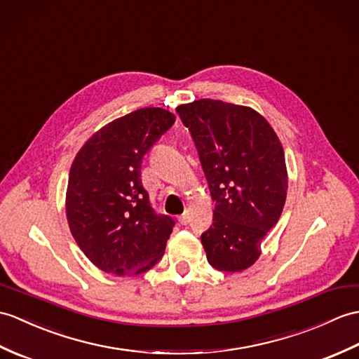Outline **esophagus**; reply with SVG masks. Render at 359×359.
<instances>
[{
  "instance_id": "1",
  "label": "esophagus",
  "mask_w": 359,
  "mask_h": 359,
  "mask_svg": "<svg viewBox=\"0 0 359 359\" xmlns=\"http://www.w3.org/2000/svg\"><path fill=\"white\" fill-rule=\"evenodd\" d=\"M189 220H191V217H189V212H188V211L183 212V214L180 215V217H179V222H180L182 224H188Z\"/></svg>"
}]
</instances>
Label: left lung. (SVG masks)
<instances>
[{"mask_svg": "<svg viewBox=\"0 0 359 359\" xmlns=\"http://www.w3.org/2000/svg\"><path fill=\"white\" fill-rule=\"evenodd\" d=\"M215 202L200 240L212 268L240 272L260 257L286 202L285 151L271 125L249 107L214 99L179 105Z\"/></svg>", "mask_w": 359, "mask_h": 359, "instance_id": "obj_1", "label": "left lung"}]
</instances>
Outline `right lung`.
<instances>
[{
  "mask_svg": "<svg viewBox=\"0 0 359 359\" xmlns=\"http://www.w3.org/2000/svg\"><path fill=\"white\" fill-rule=\"evenodd\" d=\"M174 121L163 108H140L91 136L72 165L67 220L82 252L107 273H144L165 252L176 220L153 210L140 168Z\"/></svg>",
  "mask_w": 359,
  "mask_h": 359,
  "instance_id": "1",
  "label": "right lung"
}]
</instances>
